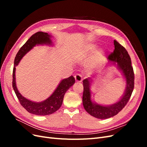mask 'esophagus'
<instances>
[{"instance_id": "obj_1", "label": "esophagus", "mask_w": 147, "mask_h": 147, "mask_svg": "<svg viewBox=\"0 0 147 147\" xmlns=\"http://www.w3.org/2000/svg\"><path fill=\"white\" fill-rule=\"evenodd\" d=\"M75 81L78 83H81L83 81V78H82V76L80 74H76L75 75Z\"/></svg>"}]
</instances>
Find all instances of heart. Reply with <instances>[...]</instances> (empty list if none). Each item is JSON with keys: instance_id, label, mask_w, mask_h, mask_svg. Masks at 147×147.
I'll list each match as a JSON object with an SVG mask.
<instances>
[{"instance_id": "heart-1", "label": "heart", "mask_w": 147, "mask_h": 147, "mask_svg": "<svg viewBox=\"0 0 147 147\" xmlns=\"http://www.w3.org/2000/svg\"><path fill=\"white\" fill-rule=\"evenodd\" d=\"M96 46L95 45H93V44H89V45H86L85 48H84V53L86 55V54H88V53L92 52L96 49ZM98 63H99V60L96 59V61L94 63V64H93V65L91 66V68H93V67L96 66Z\"/></svg>"}]
</instances>
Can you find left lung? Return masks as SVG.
Here are the masks:
<instances>
[{
	"label": "left lung",
	"instance_id": "1",
	"mask_svg": "<svg viewBox=\"0 0 147 147\" xmlns=\"http://www.w3.org/2000/svg\"><path fill=\"white\" fill-rule=\"evenodd\" d=\"M115 50L109 55V64L114 65L121 73L126 80V88L123 94L114 104L103 105L97 103L92 99L91 86L98 74L84 79L83 81V105L86 112L91 116L99 119H107L114 117L121 111L129 100L134 86V74L131 65V57L127 51L121 45L114 40Z\"/></svg>",
	"mask_w": 147,
	"mask_h": 147
}]
</instances>
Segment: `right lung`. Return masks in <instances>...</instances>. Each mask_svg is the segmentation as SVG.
I'll use <instances>...</instances> for the list:
<instances>
[{
	"mask_svg": "<svg viewBox=\"0 0 147 147\" xmlns=\"http://www.w3.org/2000/svg\"><path fill=\"white\" fill-rule=\"evenodd\" d=\"M52 35L47 32H38L30 37L22 47L16 55L13 70V88L19 99L21 105L28 112L36 115H50L58 110L63 104L65 93L75 82V78L70 76L63 79L59 82L52 94L42 102H34L26 98L18 90L16 83V67L19 64L22 58L32 49L38 45H53Z\"/></svg>",
	"mask_w": 147,
	"mask_h": 147,
	"instance_id": "1",
	"label": "right lung"
}]
</instances>
